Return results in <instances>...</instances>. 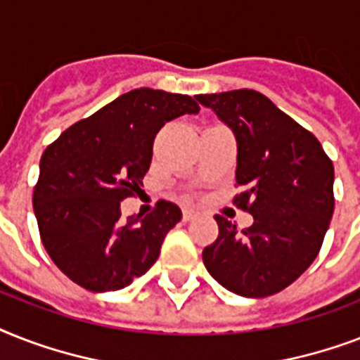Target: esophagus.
<instances>
[{
    "label": "esophagus",
    "instance_id": "esophagus-1",
    "mask_svg": "<svg viewBox=\"0 0 360 360\" xmlns=\"http://www.w3.org/2000/svg\"><path fill=\"white\" fill-rule=\"evenodd\" d=\"M192 219H196V213H194L192 209H185V211H183V220H185V222H188V220H192Z\"/></svg>",
    "mask_w": 360,
    "mask_h": 360
}]
</instances>
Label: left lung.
I'll list each match as a JSON object with an SVG mask.
<instances>
[{
	"instance_id": "8db88e82",
	"label": "left lung",
	"mask_w": 360,
	"mask_h": 360,
	"mask_svg": "<svg viewBox=\"0 0 360 360\" xmlns=\"http://www.w3.org/2000/svg\"><path fill=\"white\" fill-rule=\"evenodd\" d=\"M237 140L233 203L254 217L237 230L217 214L203 248L209 274L243 297H269L295 282L319 254L335 211V166L316 136L254 89L196 95Z\"/></svg>"
}]
</instances>
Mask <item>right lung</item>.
<instances>
[{
  "label": "right lung",
  "instance_id": "1",
  "mask_svg": "<svg viewBox=\"0 0 360 360\" xmlns=\"http://www.w3.org/2000/svg\"><path fill=\"white\" fill-rule=\"evenodd\" d=\"M198 112L188 95L140 87L44 149L33 209L48 256L72 282L98 293L123 290L157 262L181 209L158 200L143 219H123L120 205L141 191L164 123Z\"/></svg>",
  "mask_w": 360,
  "mask_h": 360
}]
</instances>
